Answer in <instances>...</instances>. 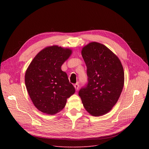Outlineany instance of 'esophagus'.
<instances>
[{"label":"esophagus","instance_id":"esophagus-1","mask_svg":"<svg viewBox=\"0 0 149 149\" xmlns=\"http://www.w3.org/2000/svg\"><path fill=\"white\" fill-rule=\"evenodd\" d=\"M74 88H75V89L76 91L79 90V83L75 84H74Z\"/></svg>","mask_w":149,"mask_h":149}]
</instances>
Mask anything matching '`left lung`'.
Wrapping results in <instances>:
<instances>
[{"instance_id":"1","label":"left lung","mask_w":149,"mask_h":149,"mask_svg":"<svg viewBox=\"0 0 149 149\" xmlns=\"http://www.w3.org/2000/svg\"><path fill=\"white\" fill-rule=\"evenodd\" d=\"M81 55L87 67L88 81L79 95L91 115H104L116 103L123 91V67L118 57L100 43H89L83 48Z\"/></svg>"}]
</instances>
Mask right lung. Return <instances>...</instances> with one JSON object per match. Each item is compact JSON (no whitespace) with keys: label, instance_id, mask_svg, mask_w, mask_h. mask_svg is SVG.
I'll return each instance as SVG.
<instances>
[{"label":"right lung","instance_id":"add662e5","mask_svg":"<svg viewBox=\"0 0 149 149\" xmlns=\"http://www.w3.org/2000/svg\"><path fill=\"white\" fill-rule=\"evenodd\" d=\"M72 50L54 45L39 52L29 65L25 76L28 94L43 113L54 115L61 111L67 99L75 93L67 74L61 70Z\"/></svg>","mask_w":149,"mask_h":149}]
</instances>
